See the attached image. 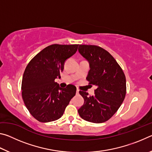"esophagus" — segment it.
Masks as SVG:
<instances>
[{"label":"esophagus","mask_w":152,"mask_h":152,"mask_svg":"<svg viewBox=\"0 0 152 152\" xmlns=\"http://www.w3.org/2000/svg\"><path fill=\"white\" fill-rule=\"evenodd\" d=\"M79 94V90L77 89L76 90V94Z\"/></svg>","instance_id":"obj_1"}]
</instances>
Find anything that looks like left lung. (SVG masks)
<instances>
[{
	"label": "left lung",
	"instance_id": "left-lung-1",
	"mask_svg": "<svg viewBox=\"0 0 152 152\" xmlns=\"http://www.w3.org/2000/svg\"><path fill=\"white\" fill-rule=\"evenodd\" d=\"M78 51L89 63L86 80L90 84L96 86L94 96L79 91L84 102L78 110V113L87 121L104 123L113 117L124 101L125 74L115 58L99 46L80 45Z\"/></svg>",
	"mask_w": 152,
	"mask_h": 152
}]
</instances>
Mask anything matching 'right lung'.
<instances>
[{
  "instance_id": "1",
  "label": "right lung",
  "mask_w": 152,
  "mask_h": 152,
  "mask_svg": "<svg viewBox=\"0 0 152 152\" xmlns=\"http://www.w3.org/2000/svg\"><path fill=\"white\" fill-rule=\"evenodd\" d=\"M78 45H49L28 64L22 79V97L31 115L39 122L56 121L76 94V88L68 84L60 87L55 79L60 78L66 60L72 56Z\"/></svg>"
}]
</instances>
